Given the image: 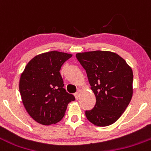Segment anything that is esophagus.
I'll use <instances>...</instances> for the list:
<instances>
[{"label": "esophagus", "mask_w": 151, "mask_h": 151, "mask_svg": "<svg viewBox=\"0 0 151 151\" xmlns=\"http://www.w3.org/2000/svg\"><path fill=\"white\" fill-rule=\"evenodd\" d=\"M80 94H81V89H78V90L77 92L74 94V95H75L76 99H78V98L80 97Z\"/></svg>", "instance_id": "obj_1"}]
</instances>
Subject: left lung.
<instances>
[{
	"label": "left lung",
	"mask_w": 151,
	"mask_h": 151,
	"mask_svg": "<svg viewBox=\"0 0 151 151\" xmlns=\"http://www.w3.org/2000/svg\"><path fill=\"white\" fill-rule=\"evenodd\" d=\"M76 56L86 70L96 98L94 108L85 111L86 118L98 126L112 124L132 98V70L123 58L110 51L85 52Z\"/></svg>",
	"instance_id": "8db88e82"
}]
</instances>
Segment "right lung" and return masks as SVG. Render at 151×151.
Returning <instances> with one entry per match:
<instances>
[{"instance_id": "obj_1", "label": "right lung", "mask_w": 151, "mask_h": 151, "mask_svg": "<svg viewBox=\"0 0 151 151\" xmlns=\"http://www.w3.org/2000/svg\"><path fill=\"white\" fill-rule=\"evenodd\" d=\"M69 53L50 51L37 55L25 67L20 80V93L27 112L37 123L55 124L63 118L68 104L75 101L66 92L60 74Z\"/></svg>"}]
</instances>
